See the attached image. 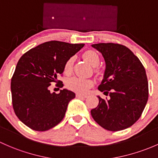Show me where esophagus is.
<instances>
[{
    "label": "esophagus",
    "mask_w": 158,
    "mask_h": 158,
    "mask_svg": "<svg viewBox=\"0 0 158 158\" xmlns=\"http://www.w3.org/2000/svg\"><path fill=\"white\" fill-rule=\"evenodd\" d=\"M76 97L79 98H87V95L82 94H76Z\"/></svg>",
    "instance_id": "esophagus-1"
}]
</instances>
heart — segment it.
I'll return each instance as SVG.
<instances>
[{"label": "heart", "instance_id": "b5f03b06", "mask_svg": "<svg viewBox=\"0 0 158 158\" xmlns=\"http://www.w3.org/2000/svg\"><path fill=\"white\" fill-rule=\"evenodd\" d=\"M83 58L87 62H89L93 66H98L100 62V58L97 52L94 51H87L83 54ZM73 58L71 57L68 60L64 65V73L66 74L70 73L73 69ZM94 82L91 79H85V78L79 77H71L69 78L66 82V86L71 91L79 93V94H84L89 91L90 88L92 87Z\"/></svg>", "mask_w": 158, "mask_h": 158}]
</instances>
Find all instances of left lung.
<instances>
[{
	"label": "left lung",
	"mask_w": 158,
	"mask_h": 158,
	"mask_svg": "<svg viewBox=\"0 0 158 158\" xmlns=\"http://www.w3.org/2000/svg\"><path fill=\"white\" fill-rule=\"evenodd\" d=\"M106 63L104 79L98 90L110 99L99 98L91 110L93 119L113 132L127 129L140 118L148 98V82L141 61L126 46L114 43L92 44Z\"/></svg>",
	"instance_id": "1"
}]
</instances>
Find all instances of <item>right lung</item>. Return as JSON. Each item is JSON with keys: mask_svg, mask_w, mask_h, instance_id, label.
Instances as JSON below:
<instances>
[{"mask_svg": "<svg viewBox=\"0 0 158 158\" xmlns=\"http://www.w3.org/2000/svg\"><path fill=\"white\" fill-rule=\"evenodd\" d=\"M84 45L47 41L20 57L10 87L13 110L25 125L43 132L64 119L68 104L76 94L67 89L60 90L59 94L51 93L49 88L51 82H57L59 88L64 86L61 81L57 80V76L62 75L66 61Z\"/></svg>", "mask_w": 158, "mask_h": 158, "instance_id": "obj_1", "label": "right lung"}]
</instances>
